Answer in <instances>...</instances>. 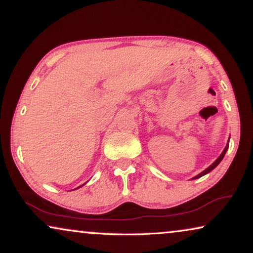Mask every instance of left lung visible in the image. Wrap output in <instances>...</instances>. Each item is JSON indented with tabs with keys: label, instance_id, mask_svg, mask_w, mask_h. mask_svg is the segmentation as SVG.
<instances>
[{
	"label": "left lung",
	"instance_id": "1",
	"mask_svg": "<svg viewBox=\"0 0 253 253\" xmlns=\"http://www.w3.org/2000/svg\"><path fill=\"white\" fill-rule=\"evenodd\" d=\"M227 149H228V144H227V145H226V148H225V149H223L222 154L219 156V157H218V159H216V161H215L214 163H213V164H212V165H210V166L208 167V169H204V170H203V172H202V173H199V174H198V175H196V176H195V177H193V179H198V177H201V176H203V175H205V174H208V173H210V172H211V170H212L213 169H215V167L219 165V163L222 161V158H223V157H225V155H226V151H227Z\"/></svg>",
	"mask_w": 253,
	"mask_h": 253
}]
</instances>
